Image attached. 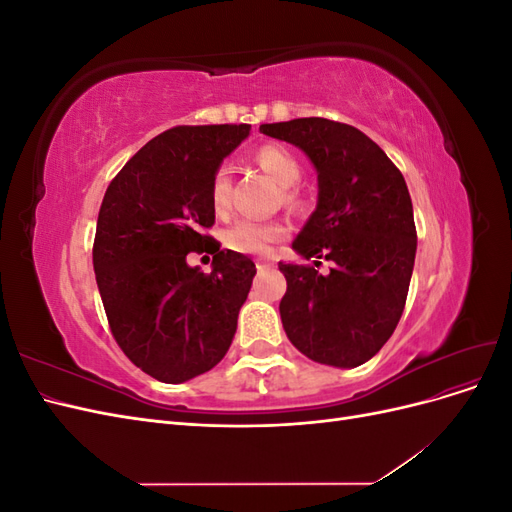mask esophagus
Listing matches in <instances>:
<instances>
[{
	"label": "esophagus",
	"mask_w": 512,
	"mask_h": 512,
	"mask_svg": "<svg viewBox=\"0 0 512 512\" xmlns=\"http://www.w3.org/2000/svg\"><path fill=\"white\" fill-rule=\"evenodd\" d=\"M273 265V262H269V260H260V262H256V267H258V271H262V269H269Z\"/></svg>",
	"instance_id": "obj_1"
}]
</instances>
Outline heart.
I'll use <instances>...</instances> for the list:
<instances>
[{"mask_svg": "<svg viewBox=\"0 0 512 512\" xmlns=\"http://www.w3.org/2000/svg\"><path fill=\"white\" fill-rule=\"evenodd\" d=\"M254 162L265 173L284 188L282 198L288 207H301L305 200L301 192L294 188V183L301 179V162L294 153L280 145H265L254 153ZM209 200L213 213L224 215L230 205V175L228 168H218L209 185ZM286 237V226L280 222H256V220H239L224 232V241L232 252L265 256L273 250L277 241Z\"/></svg>", "mask_w": 512, "mask_h": 512, "instance_id": "b5f03b06", "label": "heart"}]
</instances>
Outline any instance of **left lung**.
Wrapping results in <instances>:
<instances>
[{"mask_svg": "<svg viewBox=\"0 0 512 512\" xmlns=\"http://www.w3.org/2000/svg\"><path fill=\"white\" fill-rule=\"evenodd\" d=\"M260 132L299 147L316 166L318 205L292 247L305 260L333 262L327 275L280 262L284 331L316 363L363 365L393 335L410 288L416 228L404 175L348 123L303 117L262 123Z\"/></svg>", "mask_w": 512, "mask_h": 512, "instance_id": "8db88e82", "label": "left lung"}]
</instances>
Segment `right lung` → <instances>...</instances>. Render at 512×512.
I'll list each match as a JSON object with an SVG mask.
<instances>
[{
    "mask_svg": "<svg viewBox=\"0 0 512 512\" xmlns=\"http://www.w3.org/2000/svg\"><path fill=\"white\" fill-rule=\"evenodd\" d=\"M247 134V123L170 128L106 188L94 239L104 312L123 354L160 382L205 374L235 337L256 269L205 230L211 179ZM192 251L214 254L211 274L187 265Z\"/></svg>",
    "mask_w": 512,
    "mask_h": 512,
    "instance_id": "right-lung-1",
    "label": "right lung"
}]
</instances>
